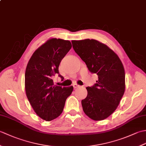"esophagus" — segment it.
Masks as SVG:
<instances>
[{
    "label": "esophagus",
    "instance_id": "obj_1",
    "mask_svg": "<svg viewBox=\"0 0 146 146\" xmlns=\"http://www.w3.org/2000/svg\"><path fill=\"white\" fill-rule=\"evenodd\" d=\"M73 88H75H75H78V87H80V85H77L76 83H75V84H73Z\"/></svg>",
    "mask_w": 146,
    "mask_h": 146
}]
</instances>
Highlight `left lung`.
<instances>
[{"label": "left lung", "instance_id": "left-lung-1", "mask_svg": "<svg viewBox=\"0 0 146 146\" xmlns=\"http://www.w3.org/2000/svg\"><path fill=\"white\" fill-rule=\"evenodd\" d=\"M71 42L89 71L98 78L94 86L86 88L88 94L82 100L83 110L92 120H104L116 110L125 92L123 64L115 52L97 40H73Z\"/></svg>", "mask_w": 146, "mask_h": 146}]
</instances>
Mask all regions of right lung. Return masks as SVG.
I'll use <instances>...</instances> for the list:
<instances>
[{
    "label": "right lung",
    "instance_id": "obj_1",
    "mask_svg": "<svg viewBox=\"0 0 146 146\" xmlns=\"http://www.w3.org/2000/svg\"><path fill=\"white\" fill-rule=\"evenodd\" d=\"M72 47L68 40L51 38L34 52L25 72V91L34 111L46 121L55 119L63 112L73 86L54 85L52 78L59 73L60 62ZM63 80V77L59 75Z\"/></svg>",
    "mask_w": 146,
    "mask_h": 146
}]
</instances>
